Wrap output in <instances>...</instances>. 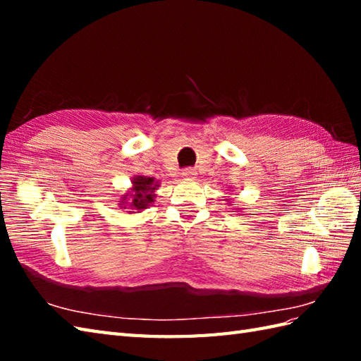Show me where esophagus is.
Segmentation results:
<instances>
[{
	"label": "esophagus",
	"instance_id": "esophagus-1",
	"mask_svg": "<svg viewBox=\"0 0 361 361\" xmlns=\"http://www.w3.org/2000/svg\"><path fill=\"white\" fill-rule=\"evenodd\" d=\"M183 180H195L197 178V172L194 169H185V171L181 172Z\"/></svg>",
	"mask_w": 361,
	"mask_h": 361
}]
</instances>
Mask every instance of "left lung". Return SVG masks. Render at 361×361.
<instances>
[{"label": "left lung", "mask_w": 361, "mask_h": 361, "mask_svg": "<svg viewBox=\"0 0 361 361\" xmlns=\"http://www.w3.org/2000/svg\"><path fill=\"white\" fill-rule=\"evenodd\" d=\"M226 200H228V198H226ZM228 204H229V202H228ZM237 211H239V209H237Z\"/></svg>", "instance_id": "8db88e82"}]
</instances>
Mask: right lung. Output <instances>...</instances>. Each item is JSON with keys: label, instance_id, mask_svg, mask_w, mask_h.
I'll return each instance as SVG.
<instances>
[{"label": "right lung", "instance_id": "1", "mask_svg": "<svg viewBox=\"0 0 361 361\" xmlns=\"http://www.w3.org/2000/svg\"><path fill=\"white\" fill-rule=\"evenodd\" d=\"M159 188L158 180L153 178V176H145V175H136L132 178V188H130L127 192H124L119 198L121 204L119 208L122 209H130L128 212H141L147 209L155 202L157 197V189Z\"/></svg>", "mask_w": 361, "mask_h": 361}]
</instances>
